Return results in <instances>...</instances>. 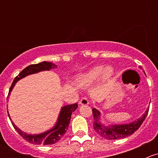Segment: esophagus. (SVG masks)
Listing matches in <instances>:
<instances>
[{
	"instance_id": "obj_1",
	"label": "esophagus",
	"mask_w": 158,
	"mask_h": 158,
	"mask_svg": "<svg viewBox=\"0 0 158 158\" xmlns=\"http://www.w3.org/2000/svg\"><path fill=\"white\" fill-rule=\"evenodd\" d=\"M79 104H80L81 106H87V105L89 104V102L86 98H82V99L79 101Z\"/></svg>"
}]
</instances>
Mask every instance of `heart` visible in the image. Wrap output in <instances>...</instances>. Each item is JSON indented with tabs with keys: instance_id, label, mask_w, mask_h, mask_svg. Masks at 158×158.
Returning a JSON list of instances; mask_svg holds the SVG:
<instances>
[{
	"instance_id": "b5f03b06",
	"label": "heart",
	"mask_w": 158,
	"mask_h": 158,
	"mask_svg": "<svg viewBox=\"0 0 158 158\" xmlns=\"http://www.w3.org/2000/svg\"><path fill=\"white\" fill-rule=\"evenodd\" d=\"M114 74V69L112 66H107L104 67L102 65H98L79 75L76 79V82L79 87L85 88L98 82L100 79L103 81H109Z\"/></svg>"
}]
</instances>
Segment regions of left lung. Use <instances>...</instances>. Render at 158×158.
<instances>
[{"label": "left lung", "instance_id": "8db88e82", "mask_svg": "<svg viewBox=\"0 0 158 158\" xmlns=\"http://www.w3.org/2000/svg\"><path fill=\"white\" fill-rule=\"evenodd\" d=\"M139 68L141 69V66H139ZM148 110H149V108L147 109L145 112L141 117L130 123L105 125L101 122V112L98 109L94 108L92 109V114L94 117L93 128L98 135L109 140L122 139V138H126L135 133V131H136L140 128L145 118L147 117Z\"/></svg>", "mask_w": 158, "mask_h": 158}]
</instances>
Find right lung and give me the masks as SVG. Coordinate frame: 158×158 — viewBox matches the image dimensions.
I'll return each instance as SVG.
<instances>
[{
  "label": "right lung",
  "mask_w": 158,
  "mask_h": 158,
  "mask_svg": "<svg viewBox=\"0 0 158 158\" xmlns=\"http://www.w3.org/2000/svg\"><path fill=\"white\" fill-rule=\"evenodd\" d=\"M57 66L54 63H50V62L44 61L41 63H37V64H33L28 66L27 67L25 68L24 69L22 70L20 72V74L14 79V82H13L12 85H11L10 90H9L8 96L7 98L10 96V92H12L13 89L15 86L16 83L20 80L23 78L26 77V76H29V75L35 74V73H38L42 71H49L52 69H55L56 68ZM78 108V104L73 105H68V106H63L60 109V113H59L58 118H57L56 122L52 128H51L49 130L43 132V133L36 134V135H31V134H27L26 132L20 130L15 124L13 122L12 119L10 118V116L9 114L8 111H7V114H8L9 118H10L11 123H12L13 126L15 128L19 133V135L26 140L28 142L31 143L33 144H43V145H48V144H53L56 143L57 141H60L63 136L64 134L66 133L67 131L68 127H69L70 119H71L72 113L75 111Z\"/></svg>",
  "instance_id": "obj_1"
}]
</instances>
